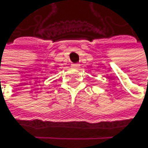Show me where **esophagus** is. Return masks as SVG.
<instances>
[{
  "mask_svg": "<svg viewBox=\"0 0 148 148\" xmlns=\"http://www.w3.org/2000/svg\"><path fill=\"white\" fill-rule=\"evenodd\" d=\"M79 66H80L79 64H72V65H71V66H72L73 68H78Z\"/></svg>",
  "mask_w": 148,
  "mask_h": 148,
  "instance_id": "34e87169",
  "label": "esophagus"
}]
</instances>
